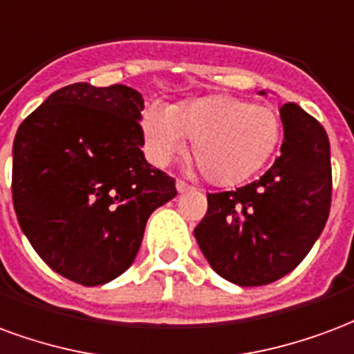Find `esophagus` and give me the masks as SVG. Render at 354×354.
Here are the masks:
<instances>
[{
  "label": "esophagus",
  "mask_w": 354,
  "mask_h": 354,
  "mask_svg": "<svg viewBox=\"0 0 354 354\" xmlns=\"http://www.w3.org/2000/svg\"><path fill=\"white\" fill-rule=\"evenodd\" d=\"M175 188H177V192H180V194H183V192H188V190H192V187L188 185L187 180H180V179L175 183Z\"/></svg>",
  "instance_id": "34e87169"
}]
</instances>
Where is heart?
I'll return each mask as SVG.
<instances>
[{"instance_id": "obj_1", "label": "heart", "mask_w": 354, "mask_h": 354, "mask_svg": "<svg viewBox=\"0 0 354 354\" xmlns=\"http://www.w3.org/2000/svg\"><path fill=\"white\" fill-rule=\"evenodd\" d=\"M147 156L167 166L192 139V156L203 177L234 187L259 174L281 141V120L266 105L230 94L185 100L169 109L147 111L141 120Z\"/></svg>"}]
</instances>
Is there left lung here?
I'll return each instance as SVG.
<instances>
[{"label": "left lung", "instance_id": "8db88e82", "mask_svg": "<svg viewBox=\"0 0 354 354\" xmlns=\"http://www.w3.org/2000/svg\"><path fill=\"white\" fill-rule=\"evenodd\" d=\"M281 120L279 158L251 185L207 194V213L194 230L211 268L234 285L285 277L306 259L328 218V136L296 103L281 107Z\"/></svg>", "mask_w": 354, "mask_h": 354}]
</instances>
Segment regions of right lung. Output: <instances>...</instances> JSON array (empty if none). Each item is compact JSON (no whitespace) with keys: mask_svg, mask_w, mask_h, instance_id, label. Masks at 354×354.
Instances as JSON below:
<instances>
[{"mask_svg":"<svg viewBox=\"0 0 354 354\" xmlns=\"http://www.w3.org/2000/svg\"><path fill=\"white\" fill-rule=\"evenodd\" d=\"M143 97L113 84L56 90L18 126L12 205L24 236L54 272L105 285L136 260L154 209L177 196L141 147Z\"/></svg>","mask_w":354,"mask_h":354,"instance_id":"obj_1","label":"right lung"}]
</instances>
